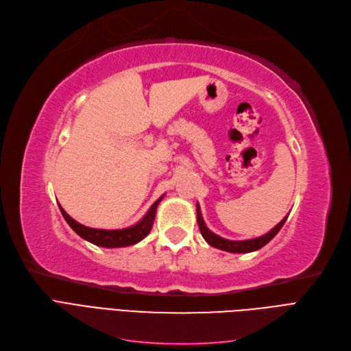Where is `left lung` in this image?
I'll return each mask as SVG.
<instances>
[{
    "instance_id": "left-lung-1",
    "label": "left lung",
    "mask_w": 351,
    "mask_h": 351,
    "mask_svg": "<svg viewBox=\"0 0 351 351\" xmlns=\"http://www.w3.org/2000/svg\"><path fill=\"white\" fill-rule=\"evenodd\" d=\"M196 210H197V225L200 228V232H202V237L206 239V243L215 248H219V250H223V251H228V252H251V251H257L260 250L261 247H264L265 244H269L270 241L277 235V232L280 231L282 226L285 225L287 216H285L283 219L277 223L270 232H267L265 235H261L258 238H254V239H245V241H231V239H225L219 235L213 234L210 229L204 225V221L202 217V212H200V208H199V203L196 204Z\"/></svg>"
}]
</instances>
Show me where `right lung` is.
I'll return each mask as SVG.
<instances>
[{
	"mask_svg": "<svg viewBox=\"0 0 351 351\" xmlns=\"http://www.w3.org/2000/svg\"><path fill=\"white\" fill-rule=\"evenodd\" d=\"M164 197V196H162ZM160 197L156 200L152 206L149 208V210L147 212L142 219L132 225L129 228H123V229H95V228H88L84 226L81 223H78L75 219L72 217L62 209V206L59 204V209L62 216L65 217L66 223L74 229V231L88 243L99 245V247H104V248H119V247H128V245H134L139 241H142L145 237H147L154 225V219H155V213H156V208L161 202Z\"/></svg>",
	"mask_w": 351,
	"mask_h": 351,
	"instance_id": "add662e5",
	"label": "right lung"
}]
</instances>
